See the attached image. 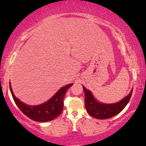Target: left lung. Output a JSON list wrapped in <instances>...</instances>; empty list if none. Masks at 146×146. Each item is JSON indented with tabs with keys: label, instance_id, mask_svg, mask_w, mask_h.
Here are the masks:
<instances>
[{
	"label": "left lung",
	"instance_id": "obj_1",
	"mask_svg": "<svg viewBox=\"0 0 146 146\" xmlns=\"http://www.w3.org/2000/svg\"><path fill=\"white\" fill-rule=\"evenodd\" d=\"M83 88L85 93V106L86 111L89 115L97 119H108L121 112L129 102L133 92L132 89L126 97L118 103L106 104L97 101L90 90H87L84 86Z\"/></svg>",
	"mask_w": 146,
	"mask_h": 146
}]
</instances>
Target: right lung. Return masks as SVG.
Returning <instances> with one entry per match:
<instances>
[{"mask_svg":"<svg viewBox=\"0 0 146 146\" xmlns=\"http://www.w3.org/2000/svg\"><path fill=\"white\" fill-rule=\"evenodd\" d=\"M73 84V83H70L62 87L50 100L38 106H28L17 98L11 88V83L10 90L15 104L26 116L37 122H47L55 119L60 115L63 109L65 94Z\"/></svg>","mask_w":146,"mask_h":146,"instance_id":"right-lung-1","label":"right lung"}]
</instances>
